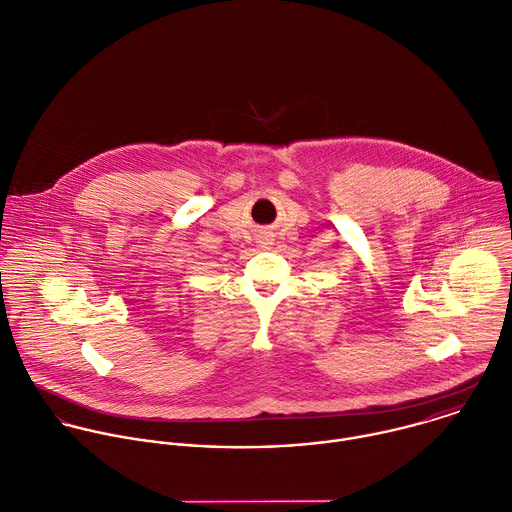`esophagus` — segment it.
I'll return each mask as SVG.
<instances>
[{
    "instance_id": "34e87169",
    "label": "esophagus",
    "mask_w": 512,
    "mask_h": 512,
    "mask_svg": "<svg viewBox=\"0 0 512 512\" xmlns=\"http://www.w3.org/2000/svg\"><path fill=\"white\" fill-rule=\"evenodd\" d=\"M270 244H272V238H270V236H262V238H260V246H262V248H270Z\"/></svg>"
}]
</instances>
